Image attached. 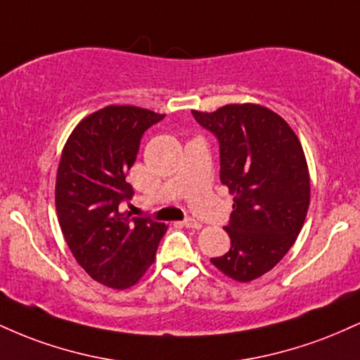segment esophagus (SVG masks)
Returning a JSON list of instances; mask_svg holds the SVG:
<instances>
[{
	"instance_id": "34e87169",
	"label": "esophagus",
	"mask_w": 360,
	"mask_h": 360,
	"mask_svg": "<svg viewBox=\"0 0 360 360\" xmlns=\"http://www.w3.org/2000/svg\"><path fill=\"white\" fill-rule=\"evenodd\" d=\"M181 225L186 226V229H193V230H200L201 229V223L194 218H186V220L181 223Z\"/></svg>"
}]
</instances>
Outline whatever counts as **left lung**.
I'll return each mask as SVG.
<instances>
[{
    "label": "left lung",
    "instance_id": "obj_1",
    "mask_svg": "<svg viewBox=\"0 0 360 360\" xmlns=\"http://www.w3.org/2000/svg\"><path fill=\"white\" fill-rule=\"evenodd\" d=\"M193 117L220 142V179L233 194L223 229L232 247L212 264L238 283L269 272L296 242L309 206V172L298 135L266 106L243 103Z\"/></svg>",
    "mask_w": 360,
    "mask_h": 360
}]
</instances>
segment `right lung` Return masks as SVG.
<instances>
[{"label":"right lung","mask_w":360,"mask_h":360,"mask_svg":"<svg viewBox=\"0 0 360 360\" xmlns=\"http://www.w3.org/2000/svg\"><path fill=\"white\" fill-rule=\"evenodd\" d=\"M162 118L139 106H105L82 118L62 148L56 179L62 235L77 264L103 286L137 284L167 232L166 223L118 210L134 196L125 177L140 140Z\"/></svg>","instance_id":"obj_1"}]
</instances>
